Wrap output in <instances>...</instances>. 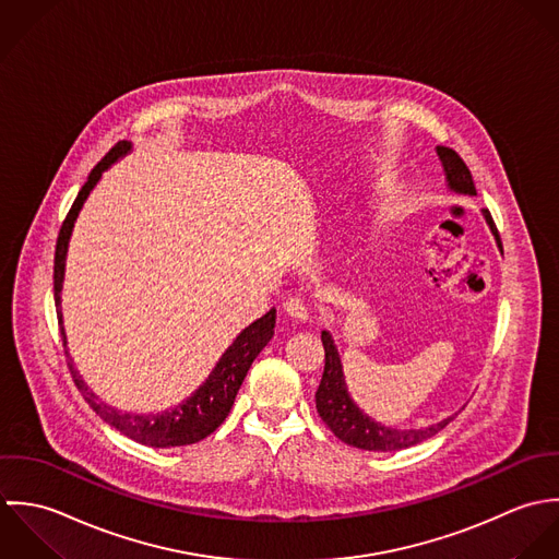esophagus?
Segmentation results:
<instances>
[{"mask_svg":"<svg viewBox=\"0 0 559 559\" xmlns=\"http://www.w3.org/2000/svg\"><path fill=\"white\" fill-rule=\"evenodd\" d=\"M283 311H285V316H289L292 320H298V322L309 320V307H307L300 298H287V300L283 302Z\"/></svg>","mask_w":559,"mask_h":559,"instance_id":"34e87169","label":"esophagus"}]
</instances>
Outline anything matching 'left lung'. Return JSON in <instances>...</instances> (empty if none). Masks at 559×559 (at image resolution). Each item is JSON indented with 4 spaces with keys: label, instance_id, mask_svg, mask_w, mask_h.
<instances>
[{
    "label": "left lung",
    "instance_id": "1",
    "mask_svg": "<svg viewBox=\"0 0 559 559\" xmlns=\"http://www.w3.org/2000/svg\"><path fill=\"white\" fill-rule=\"evenodd\" d=\"M437 155L445 170L447 188L455 194L475 197L477 194L475 183H473L471 170L466 168L462 157L449 146H437ZM481 216L488 224L490 233L495 235L499 250L503 252L501 239H499V233L492 223L490 212L481 210ZM322 343H324V352H326V365H324L322 382L316 393V406H318L320 417L333 430V435L338 441L358 447V449H367V451H400V449L417 445V443L435 437L453 419V415H451L439 424H432L426 428H413V430L386 428V426L373 421L369 415H365L356 406V402L347 393L341 356L336 352L335 338L329 331H322Z\"/></svg>",
    "mask_w": 559,
    "mask_h": 559
}]
</instances>
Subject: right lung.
<instances>
[{"label":"right lung","mask_w":559,"mask_h":559,"mask_svg":"<svg viewBox=\"0 0 559 559\" xmlns=\"http://www.w3.org/2000/svg\"><path fill=\"white\" fill-rule=\"evenodd\" d=\"M131 146L133 144L129 140H120L112 151L91 170L88 181L80 190L71 212L67 214V221L60 228L58 243H56V259H53V298H56V307H58L60 335L64 343V354L69 358L71 376H73L80 393L106 424H110L120 435L129 437L135 443H142V445H192V443L207 439L230 413L235 395H237L252 360L259 356V352L267 345V341L274 335L276 309H270L263 318H259L257 322H252L250 326H246L239 335L235 336L233 343L221 356V360L216 362V367L212 369V373L207 376V380L188 400H183L175 408H168L162 413H124V411H118L110 404L102 402L99 395H95L91 391V386L84 382V378L80 376V371L73 365V358L67 347V333L62 326L60 294H62L64 270H67V252H69V241L73 235L75 221H78L86 199L91 197L93 188L99 183L102 175L112 166L114 162H118L120 157L131 153Z\"/></svg>","instance_id":"1"}]
</instances>
